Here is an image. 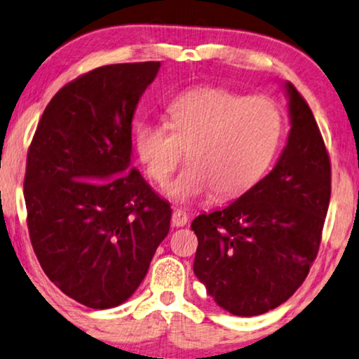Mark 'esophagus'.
I'll list each match as a JSON object with an SVG mask.
<instances>
[{
	"instance_id": "obj_1",
	"label": "esophagus",
	"mask_w": 359,
	"mask_h": 359,
	"mask_svg": "<svg viewBox=\"0 0 359 359\" xmlns=\"http://www.w3.org/2000/svg\"><path fill=\"white\" fill-rule=\"evenodd\" d=\"M188 214L183 210H175L173 215H171V223H173V226H184L186 223H188Z\"/></svg>"
}]
</instances>
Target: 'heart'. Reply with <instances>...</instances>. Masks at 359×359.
<instances>
[{
    "label": "heart",
    "mask_w": 359,
    "mask_h": 359,
    "mask_svg": "<svg viewBox=\"0 0 359 359\" xmlns=\"http://www.w3.org/2000/svg\"><path fill=\"white\" fill-rule=\"evenodd\" d=\"M167 124L144 121L134 145L145 173L165 184L186 149L188 165L165 194L188 205L209 196L231 199L266 175L282 136V113L267 97L201 87L181 93L168 105Z\"/></svg>",
    "instance_id": "1"
}]
</instances>
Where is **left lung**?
Wrapping results in <instances>:
<instances>
[{
	"label": "left lung",
	"instance_id": "obj_1",
	"mask_svg": "<svg viewBox=\"0 0 359 359\" xmlns=\"http://www.w3.org/2000/svg\"><path fill=\"white\" fill-rule=\"evenodd\" d=\"M290 128L273 170L223 209L191 223L194 273L222 309H275L308 277L330 201V160L313 111L285 82Z\"/></svg>",
	"mask_w": 359,
	"mask_h": 359
}]
</instances>
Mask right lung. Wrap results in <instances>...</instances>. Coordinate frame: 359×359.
<instances>
[{"instance_id":"right-lung-1","label":"right lung","mask_w":359,"mask_h":359,"mask_svg":"<svg viewBox=\"0 0 359 359\" xmlns=\"http://www.w3.org/2000/svg\"><path fill=\"white\" fill-rule=\"evenodd\" d=\"M158 61L108 65L66 84L40 118L24 197L35 256L92 309L124 303L170 230L167 201L131 167L133 116Z\"/></svg>"}]
</instances>
